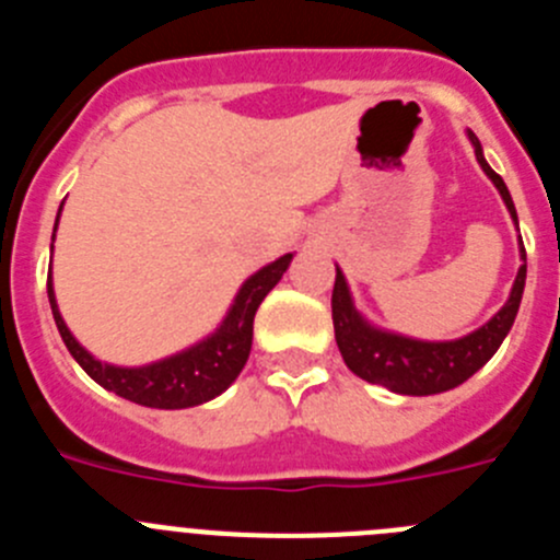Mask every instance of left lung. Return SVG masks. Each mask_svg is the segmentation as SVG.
<instances>
[{
	"label": "left lung",
	"instance_id": "obj_1",
	"mask_svg": "<svg viewBox=\"0 0 560 560\" xmlns=\"http://www.w3.org/2000/svg\"><path fill=\"white\" fill-rule=\"evenodd\" d=\"M477 162L482 171L488 173V179L497 185L499 196H502L504 207L511 212V219L516 221V207H513L508 185L502 182L497 171L485 162L482 145H479L477 133L468 131ZM522 241V237H518ZM522 252V266L513 280L511 296L508 303L497 311V314L477 328L474 334L463 336V339L452 341H423L409 339V336L389 334L375 325H370L364 316L355 311L353 296H350L348 280L336 269L334 296H330V308H334V330L336 345L350 370L359 378L370 381V384H381V387L393 389L400 395H438L446 389L459 387L463 381L471 378L485 361L491 359L504 341L508 330L513 328V319L518 314V303L524 294V280H527V255H524V244H518Z\"/></svg>",
	"mask_w": 560,
	"mask_h": 560
}]
</instances>
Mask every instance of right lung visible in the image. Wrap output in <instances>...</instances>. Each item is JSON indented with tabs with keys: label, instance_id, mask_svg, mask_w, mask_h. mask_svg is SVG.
<instances>
[{
	"label": "right lung",
	"instance_id": "add662e5",
	"mask_svg": "<svg viewBox=\"0 0 560 560\" xmlns=\"http://www.w3.org/2000/svg\"><path fill=\"white\" fill-rule=\"evenodd\" d=\"M58 215H61V210H58ZM291 257L294 255L277 257L275 264L255 271V275L241 285L235 303L226 311L224 323L215 328V334H210L207 339H201L199 345H192V348L182 350V353L167 355V359L153 361V364H145V368H114V364L97 361L86 348H81L75 336L69 334L61 311H58L56 291H52V275L47 277L49 308H52V319H56L58 325V334H61L63 345H67V350L72 353V359H75L78 364L86 370L89 378H95L103 389L151 409L199 407L205 400H212L215 395L224 393L232 381L237 378V373L244 370L252 350V323H255V311L260 308L264 296L280 283L283 271L289 269Z\"/></svg>",
	"mask_w": 560,
	"mask_h": 560
}]
</instances>
